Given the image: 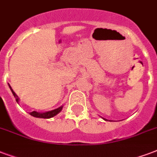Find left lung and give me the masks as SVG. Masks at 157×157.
<instances>
[{"instance_id":"left-lung-1","label":"left lung","mask_w":157,"mask_h":157,"mask_svg":"<svg viewBox=\"0 0 157 157\" xmlns=\"http://www.w3.org/2000/svg\"><path fill=\"white\" fill-rule=\"evenodd\" d=\"M103 119H104V120H107V119H105V118H103Z\"/></svg>"}]
</instances>
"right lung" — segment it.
Instances as JSON below:
<instances>
[{
    "label": "right lung",
    "instance_id": "1",
    "mask_svg": "<svg viewBox=\"0 0 157 157\" xmlns=\"http://www.w3.org/2000/svg\"><path fill=\"white\" fill-rule=\"evenodd\" d=\"M9 88H10V89L11 90V92H12L13 95H14L15 98H16V101L17 102H19L18 96L16 95L15 92L13 91V89L11 88L10 84H9ZM62 109H63V106H61V107L56 108V109H54V110L49 111V112H45V113H39V112H36V111H33L31 113H29V114H30L31 116L35 117H40V118H50V117H55V115H57L59 112H61Z\"/></svg>",
    "mask_w": 157,
    "mask_h": 157
}]
</instances>
